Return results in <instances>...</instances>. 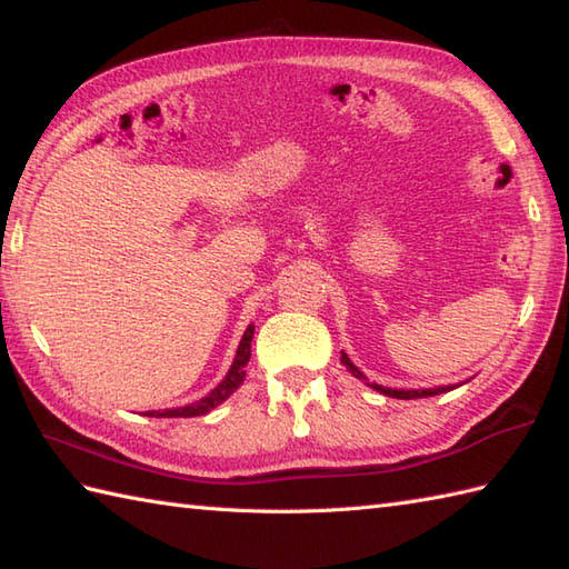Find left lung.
I'll return each mask as SVG.
<instances>
[{
    "mask_svg": "<svg viewBox=\"0 0 569 569\" xmlns=\"http://www.w3.org/2000/svg\"><path fill=\"white\" fill-rule=\"evenodd\" d=\"M340 362L346 365L348 372L352 377H358V380H365V385H370L372 389L380 391V395L385 397H395V399H423V397H436V395H443V391H450L456 387H433V389H389V387H382V385H375V382H368V377H365L356 365L350 362V358L346 356V352H340Z\"/></svg>",
    "mask_w": 569,
    "mask_h": 569,
    "instance_id": "8db88e82",
    "label": "left lung"
}]
</instances>
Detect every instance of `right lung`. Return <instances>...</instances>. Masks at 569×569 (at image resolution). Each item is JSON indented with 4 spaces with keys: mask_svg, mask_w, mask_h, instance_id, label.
<instances>
[{
    "mask_svg": "<svg viewBox=\"0 0 569 569\" xmlns=\"http://www.w3.org/2000/svg\"><path fill=\"white\" fill-rule=\"evenodd\" d=\"M252 331H256V326H248L246 333L241 338V346L236 350V358L229 375L223 377V380L213 387L204 399H199L194 403H187V407L180 409H162V411H146V416H156V419H192V416H204L211 409H217L221 401L229 399L233 391L243 385L246 380V365L250 360V340H252Z\"/></svg>",
    "mask_w": 569,
    "mask_h": 569,
    "instance_id": "right-lung-1",
    "label": "right lung"
}]
</instances>
